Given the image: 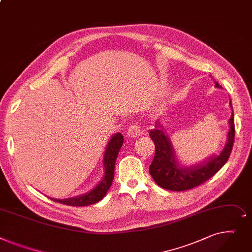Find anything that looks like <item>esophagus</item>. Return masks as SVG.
<instances>
[{
    "label": "esophagus",
    "instance_id": "34e87169",
    "mask_svg": "<svg viewBox=\"0 0 252 252\" xmlns=\"http://www.w3.org/2000/svg\"><path fill=\"white\" fill-rule=\"evenodd\" d=\"M142 134V132L140 130V127L137 124H133L131 125L128 130H127V137L129 138H136Z\"/></svg>",
    "mask_w": 252,
    "mask_h": 252
}]
</instances>
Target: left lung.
I'll use <instances>...</instances> for the list:
<instances>
[{"mask_svg":"<svg viewBox=\"0 0 252 252\" xmlns=\"http://www.w3.org/2000/svg\"><path fill=\"white\" fill-rule=\"evenodd\" d=\"M215 86L220 88L217 81H215ZM229 103L232 109L231 99ZM228 123L230 129L227 134V142L221 152L204 159L200 164L187 167L179 162L166 127L157 121L155 128L150 131V136L156 145L155 158L150 166V174L155 182L167 190L184 191L209 180L226 164L232 152L235 137L233 109Z\"/></svg>","mask_w":252,"mask_h":252,"instance_id":"1","label":"left lung"}]
</instances>
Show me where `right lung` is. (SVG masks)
<instances>
[{"mask_svg":"<svg viewBox=\"0 0 252 252\" xmlns=\"http://www.w3.org/2000/svg\"><path fill=\"white\" fill-rule=\"evenodd\" d=\"M124 137L121 133H115L111 137L110 141L107 144L105 155L102 158V165H103V176L101 180L93 188L90 192H86L78 196H74L66 199H57L51 198L56 202H60L66 205L71 206H84V205H91L94 203L98 202L101 200L107 194L108 190L110 189L113 179H114V171H115V162L119 154L121 146L123 145Z\"/></svg>","mask_w":252,"mask_h":252,"instance_id":"right-lung-1","label":"right lung"}]
</instances>
